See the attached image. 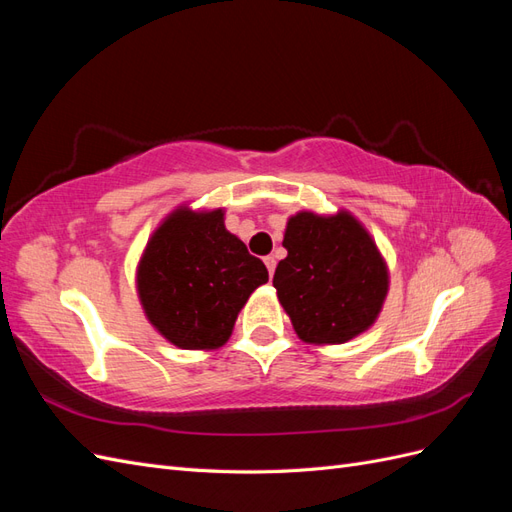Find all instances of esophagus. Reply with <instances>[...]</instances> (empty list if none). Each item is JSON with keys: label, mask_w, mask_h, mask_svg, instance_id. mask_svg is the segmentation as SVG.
I'll return each mask as SVG.
<instances>
[{"label": "esophagus", "mask_w": 512, "mask_h": 512, "mask_svg": "<svg viewBox=\"0 0 512 512\" xmlns=\"http://www.w3.org/2000/svg\"><path fill=\"white\" fill-rule=\"evenodd\" d=\"M265 265L269 269V275L273 277V273H275V258L273 256H265Z\"/></svg>", "instance_id": "esophagus-1"}]
</instances>
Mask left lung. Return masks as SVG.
<instances>
[{
  "label": "left lung",
  "instance_id": "8db88e82",
  "mask_svg": "<svg viewBox=\"0 0 512 512\" xmlns=\"http://www.w3.org/2000/svg\"><path fill=\"white\" fill-rule=\"evenodd\" d=\"M273 286L305 344H346L376 322L389 269L367 228L350 211H299L288 218Z\"/></svg>",
  "mask_w": 512,
  "mask_h": 512
}]
</instances>
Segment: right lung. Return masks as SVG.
Returning a JSON list of instances; mask_svg holds the SVG:
<instances>
[{
    "label": "right lung",
    "instance_id": "obj_1",
    "mask_svg": "<svg viewBox=\"0 0 512 512\" xmlns=\"http://www.w3.org/2000/svg\"><path fill=\"white\" fill-rule=\"evenodd\" d=\"M269 282L262 260L224 226V209L177 207L149 237L136 290L147 320L183 350L228 342L241 307Z\"/></svg>",
    "mask_w": 512,
    "mask_h": 512
}]
</instances>
